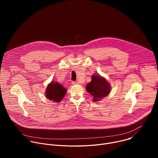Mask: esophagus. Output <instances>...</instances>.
Instances as JSON below:
<instances>
[{"label":"esophagus","mask_w":158,"mask_h":158,"mask_svg":"<svg viewBox=\"0 0 158 158\" xmlns=\"http://www.w3.org/2000/svg\"><path fill=\"white\" fill-rule=\"evenodd\" d=\"M72 84H78V82L77 81H73Z\"/></svg>","instance_id":"obj_1"}]
</instances>
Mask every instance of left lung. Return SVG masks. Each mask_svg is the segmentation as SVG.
I'll use <instances>...</instances> for the list:
<instances>
[{"label":"left lung","mask_w":158,"mask_h":158,"mask_svg":"<svg viewBox=\"0 0 158 158\" xmlns=\"http://www.w3.org/2000/svg\"><path fill=\"white\" fill-rule=\"evenodd\" d=\"M86 91L93 97V101L98 102L109 94L111 87L106 79L98 74L92 76L91 81L86 85Z\"/></svg>","instance_id":"left-lung-1"}]
</instances>
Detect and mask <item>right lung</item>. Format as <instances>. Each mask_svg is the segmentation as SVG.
Returning a JSON list of instances; mask_svg holds the SVG:
<instances>
[{"label": "right lung", "mask_w": 158, "mask_h": 158, "mask_svg": "<svg viewBox=\"0 0 158 158\" xmlns=\"http://www.w3.org/2000/svg\"><path fill=\"white\" fill-rule=\"evenodd\" d=\"M67 89L60 84L57 82L51 81L48 85L45 96L54 102H60L65 95Z\"/></svg>", "instance_id": "add662e5"}]
</instances>
